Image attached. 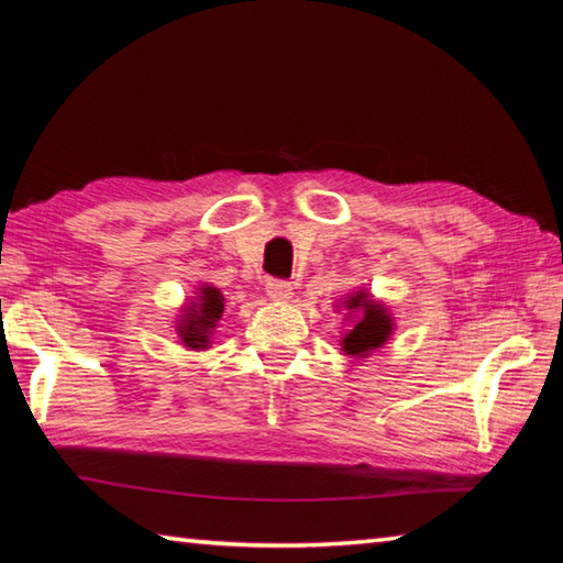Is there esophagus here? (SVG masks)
<instances>
[{
    "label": "esophagus",
    "instance_id": "34e87169",
    "mask_svg": "<svg viewBox=\"0 0 563 563\" xmlns=\"http://www.w3.org/2000/svg\"><path fill=\"white\" fill-rule=\"evenodd\" d=\"M265 292L271 295V300H278L285 302L292 298V285L288 280H280V278H271L265 283Z\"/></svg>",
    "mask_w": 563,
    "mask_h": 563
}]
</instances>
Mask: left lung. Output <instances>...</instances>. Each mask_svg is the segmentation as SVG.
I'll list each match as a JSON object with an SVG mask.
<instances>
[{
	"mask_svg": "<svg viewBox=\"0 0 563 563\" xmlns=\"http://www.w3.org/2000/svg\"><path fill=\"white\" fill-rule=\"evenodd\" d=\"M345 308L350 312H355V310L362 312V318L340 340L345 355L367 357L369 352L383 347L387 338L393 335L395 322H393V316H389V310L383 302H375L373 298H369L365 290L352 292L345 300Z\"/></svg>",
	"mask_w": 563,
	"mask_h": 563,
	"instance_id": "left-lung-1",
	"label": "left lung"
}]
</instances>
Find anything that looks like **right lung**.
<instances>
[{
    "mask_svg": "<svg viewBox=\"0 0 563 563\" xmlns=\"http://www.w3.org/2000/svg\"><path fill=\"white\" fill-rule=\"evenodd\" d=\"M223 316V295L213 285H201L198 298L188 302L178 320V338L190 350H206L211 342L216 322Z\"/></svg>",
    "mask_w": 563,
    "mask_h": 563,
    "instance_id": "1",
    "label": "right lung"
}]
</instances>
